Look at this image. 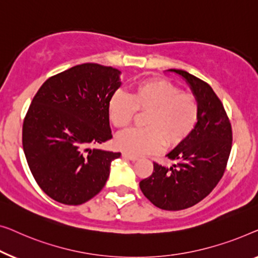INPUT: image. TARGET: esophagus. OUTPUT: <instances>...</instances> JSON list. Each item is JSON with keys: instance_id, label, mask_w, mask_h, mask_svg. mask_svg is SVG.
<instances>
[{"instance_id": "34e87169", "label": "esophagus", "mask_w": 258, "mask_h": 258, "mask_svg": "<svg viewBox=\"0 0 258 258\" xmlns=\"http://www.w3.org/2000/svg\"><path fill=\"white\" fill-rule=\"evenodd\" d=\"M122 157L124 158H126V159H128V160H131V161H137L138 159V157H136V155H132V154H130V153H126V152H124V153H122Z\"/></svg>"}]
</instances>
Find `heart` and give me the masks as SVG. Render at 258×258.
Here are the masks:
<instances>
[{
	"label": "heart",
	"mask_w": 258,
	"mask_h": 258,
	"mask_svg": "<svg viewBox=\"0 0 258 258\" xmlns=\"http://www.w3.org/2000/svg\"><path fill=\"white\" fill-rule=\"evenodd\" d=\"M107 110L111 122L119 130L128 127L137 111L147 112L146 128L130 130L115 139L118 148L132 155L154 153L162 145L172 148L182 144L197 127L200 115L197 98L164 78L140 81L130 96L117 91Z\"/></svg>",
	"instance_id": "obj_1"
}]
</instances>
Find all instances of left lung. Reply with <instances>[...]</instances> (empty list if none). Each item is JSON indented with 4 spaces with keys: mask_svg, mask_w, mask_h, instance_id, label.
I'll list each match as a JSON object with an SVG mask.
<instances>
[{
    "mask_svg": "<svg viewBox=\"0 0 258 258\" xmlns=\"http://www.w3.org/2000/svg\"><path fill=\"white\" fill-rule=\"evenodd\" d=\"M186 79L200 106L193 133L167 154L172 167L153 164L151 176L139 186L145 197L158 208H189L210 194L226 170L233 131L223 104L209 84L183 70L170 69Z\"/></svg>",
    "mask_w": 258,
    "mask_h": 258,
    "instance_id": "left-lung-1",
    "label": "left lung"
}]
</instances>
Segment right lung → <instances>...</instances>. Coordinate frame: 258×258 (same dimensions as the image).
Listing matches in <instances>:
<instances>
[{
	"mask_svg": "<svg viewBox=\"0 0 258 258\" xmlns=\"http://www.w3.org/2000/svg\"><path fill=\"white\" fill-rule=\"evenodd\" d=\"M121 71L85 63L46 79L25 114L22 143L44 193L78 206L99 193L120 153L91 148L112 138L107 105Z\"/></svg>",
	"mask_w": 258,
	"mask_h": 258,
	"instance_id": "add662e5",
	"label": "right lung"
}]
</instances>
